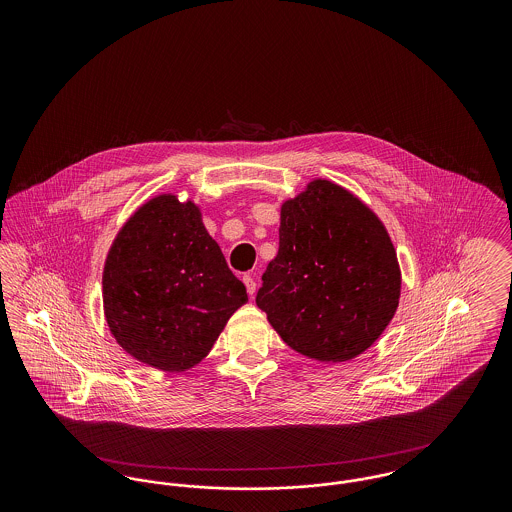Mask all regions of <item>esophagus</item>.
<instances>
[{
  "mask_svg": "<svg viewBox=\"0 0 512 512\" xmlns=\"http://www.w3.org/2000/svg\"><path fill=\"white\" fill-rule=\"evenodd\" d=\"M244 284L245 288H247V293L253 297L255 292H257V282L253 280V276H251V274H244Z\"/></svg>",
  "mask_w": 512,
  "mask_h": 512,
  "instance_id": "obj_1",
  "label": "esophagus"
}]
</instances>
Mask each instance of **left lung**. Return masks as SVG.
Wrapping results in <instances>:
<instances>
[{"label":"left lung","mask_w":512,"mask_h":512,"mask_svg":"<svg viewBox=\"0 0 512 512\" xmlns=\"http://www.w3.org/2000/svg\"><path fill=\"white\" fill-rule=\"evenodd\" d=\"M388 228L361 197L315 178L280 207V245L257 307L293 351L318 363L365 353L399 307Z\"/></svg>","instance_id":"left-lung-1"}]
</instances>
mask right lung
I'll list each match as a JSON object with an SVG mask.
<instances>
[{
	"instance_id": "right-lung-1",
	"label": "right lung",
	"mask_w": 512,
	"mask_h": 512,
	"mask_svg": "<svg viewBox=\"0 0 512 512\" xmlns=\"http://www.w3.org/2000/svg\"><path fill=\"white\" fill-rule=\"evenodd\" d=\"M103 313L136 361L163 372L199 365L247 303L192 199L159 194L121 226L103 265Z\"/></svg>"
}]
</instances>
